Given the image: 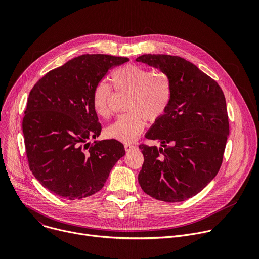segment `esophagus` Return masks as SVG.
Returning <instances> with one entry per match:
<instances>
[{
    "label": "esophagus",
    "instance_id": "34e87169",
    "mask_svg": "<svg viewBox=\"0 0 259 259\" xmlns=\"http://www.w3.org/2000/svg\"><path fill=\"white\" fill-rule=\"evenodd\" d=\"M135 148H136V146H134V145H132V144H125V145H124V149H125V151H127V152L133 151Z\"/></svg>",
    "mask_w": 259,
    "mask_h": 259
}]
</instances>
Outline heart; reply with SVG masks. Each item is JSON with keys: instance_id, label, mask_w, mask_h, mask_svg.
I'll return each instance as SVG.
<instances>
[{"instance_id": "1", "label": "heart", "mask_w": 259, "mask_h": 259, "mask_svg": "<svg viewBox=\"0 0 259 259\" xmlns=\"http://www.w3.org/2000/svg\"><path fill=\"white\" fill-rule=\"evenodd\" d=\"M115 91L127 93L126 110L130 111L106 128V136L123 143H132L144 131L146 120L154 123L165 114L170 100L171 86L168 77L162 72L128 64L111 73ZM111 86L100 81L95 86L92 103L95 112L101 117L110 116Z\"/></svg>"}]
</instances>
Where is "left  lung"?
<instances>
[{"label": "left lung", "instance_id": "left-lung-1", "mask_svg": "<svg viewBox=\"0 0 259 259\" xmlns=\"http://www.w3.org/2000/svg\"><path fill=\"white\" fill-rule=\"evenodd\" d=\"M136 61L159 69L171 86L165 114L146 134L163 148L139 146L144 155L140 186L162 202H183L203 190L221 166L229 134L223 92L214 79L180 56L143 54Z\"/></svg>", "mask_w": 259, "mask_h": 259}]
</instances>
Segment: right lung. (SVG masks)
I'll return each mask as SVG.
<instances>
[{
	"mask_svg": "<svg viewBox=\"0 0 259 259\" xmlns=\"http://www.w3.org/2000/svg\"><path fill=\"white\" fill-rule=\"evenodd\" d=\"M128 61L83 54L34 85L22 120L24 145L33 175L51 193L71 200L95 194L125 154L117 140L88 141L102 131L92 103L95 86L111 68Z\"/></svg>",
	"mask_w": 259,
	"mask_h": 259,
	"instance_id": "add662e5",
	"label": "right lung"
}]
</instances>
